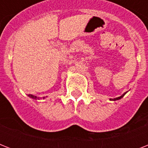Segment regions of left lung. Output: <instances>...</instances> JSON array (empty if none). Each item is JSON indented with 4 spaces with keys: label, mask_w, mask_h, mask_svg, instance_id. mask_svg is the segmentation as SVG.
I'll list each match as a JSON object with an SVG mask.
<instances>
[{
    "label": "left lung",
    "mask_w": 148,
    "mask_h": 148,
    "mask_svg": "<svg viewBox=\"0 0 148 148\" xmlns=\"http://www.w3.org/2000/svg\"><path fill=\"white\" fill-rule=\"evenodd\" d=\"M127 92H125L124 93V94H123V95H121V97H117V98H114V99H110V101H116V100H119V99H121V98H122V97H124V95H125V94H126Z\"/></svg>",
    "instance_id": "8db88e82"
}]
</instances>
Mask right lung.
Returning <instances> with one entry per match:
<instances>
[{"instance_id": "1", "label": "right lung", "mask_w": 148, "mask_h": 148, "mask_svg": "<svg viewBox=\"0 0 148 148\" xmlns=\"http://www.w3.org/2000/svg\"><path fill=\"white\" fill-rule=\"evenodd\" d=\"M28 96L30 97H31V98H33V99H39L38 97H37V96H34V95H29ZM43 98H45V97H44Z\"/></svg>"}]
</instances>
